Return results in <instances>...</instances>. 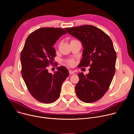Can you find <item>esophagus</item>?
<instances>
[{"mask_svg": "<svg viewBox=\"0 0 134 134\" xmlns=\"http://www.w3.org/2000/svg\"><path fill=\"white\" fill-rule=\"evenodd\" d=\"M69 72L70 74H74L75 73L74 71H72V70H69Z\"/></svg>", "mask_w": 134, "mask_h": 134, "instance_id": "1", "label": "esophagus"}]
</instances>
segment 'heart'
Listing matches in <instances>:
<instances>
[{
	"mask_svg": "<svg viewBox=\"0 0 134 134\" xmlns=\"http://www.w3.org/2000/svg\"><path fill=\"white\" fill-rule=\"evenodd\" d=\"M67 63L69 65H73L74 64V61L72 59H69L67 61Z\"/></svg>",
	"mask_w": 134,
	"mask_h": 134,
	"instance_id": "1",
	"label": "heart"
}]
</instances>
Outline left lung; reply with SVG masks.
<instances>
[{
	"instance_id": "obj_1",
	"label": "left lung",
	"mask_w": 134,
	"mask_h": 134,
	"mask_svg": "<svg viewBox=\"0 0 134 134\" xmlns=\"http://www.w3.org/2000/svg\"><path fill=\"white\" fill-rule=\"evenodd\" d=\"M65 30L79 39L84 48L79 67L90 66L89 73L78 74L76 85L78 98L86 103L100 99L107 92L116 71V52L110 37L93 25H82Z\"/></svg>"
}]
</instances>
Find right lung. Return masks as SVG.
Segmentation results:
<instances>
[{"label":"right lung","mask_w":134,"mask_h":134,"mask_svg":"<svg viewBox=\"0 0 134 134\" xmlns=\"http://www.w3.org/2000/svg\"><path fill=\"white\" fill-rule=\"evenodd\" d=\"M66 32L60 28L42 27L31 33L21 54L22 75L28 90L38 101L51 103L58 99L63 83L69 75L64 66L52 74L47 66L54 61L53 46Z\"/></svg>","instance_id":"right-lung-1"}]
</instances>
